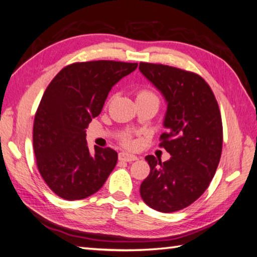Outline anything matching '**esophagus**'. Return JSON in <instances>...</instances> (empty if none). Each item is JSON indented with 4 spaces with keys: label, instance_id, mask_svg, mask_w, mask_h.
I'll use <instances>...</instances> for the list:
<instances>
[{
    "label": "esophagus",
    "instance_id": "34e87169",
    "mask_svg": "<svg viewBox=\"0 0 257 257\" xmlns=\"http://www.w3.org/2000/svg\"><path fill=\"white\" fill-rule=\"evenodd\" d=\"M118 158L119 161H124V162H134V161H138V156L133 155V154H130V153H125V152H122L119 153L118 155Z\"/></svg>",
    "mask_w": 257,
    "mask_h": 257
}]
</instances>
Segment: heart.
Masks as SVG:
<instances>
[{
  "mask_svg": "<svg viewBox=\"0 0 257 257\" xmlns=\"http://www.w3.org/2000/svg\"><path fill=\"white\" fill-rule=\"evenodd\" d=\"M139 100H158V99L156 94L153 93L151 90L141 89L138 91V93H136V101ZM124 142L126 145H132V141H131L128 138L125 139Z\"/></svg>",
  "mask_w": 257,
  "mask_h": 257,
  "instance_id": "b5f03b06",
  "label": "heart"
}]
</instances>
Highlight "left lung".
I'll use <instances>...</instances> for the list:
<instances>
[{
  "label": "left lung",
  "mask_w": 257,
  "mask_h": 257,
  "mask_svg": "<svg viewBox=\"0 0 257 257\" xmlns=\"http://www.w3.org/2000/svg\"><path fill=\"white\" fill-rule=\"evenodd\" d=\"M140 71L166 100L161 135L168 161L148 155L150 175L142 182L143 201L159 212L195 202L209 187L220 162L223 130L218 102L203 79L179 68L141 62Z\"/></svg>",
  "instance_id": "left-lung-1"
}]
</instances>
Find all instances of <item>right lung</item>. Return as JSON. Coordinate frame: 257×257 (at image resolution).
Masks as SVG:
<instances>
[{
    "instance_id": "obj_1",
    "label": "right lung",
    "mask_w": 257,
    "mask_h": 257,
    "mask_svg": "<svg viewBox=\"0 0 257 257\" xmlns=\"http://www.w3.org/2000/svg\"><path fill=\"white\" fill-rule=\"evenodd\" d=\"M136 68V62H76L48 84L34 119L33 146L39 173L57 196L80 200L93 195L115 167L117 153L112 148L90 153L85 130L113 85Z\"/></svg>"
}]
</instances>
